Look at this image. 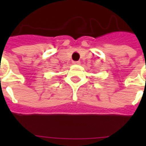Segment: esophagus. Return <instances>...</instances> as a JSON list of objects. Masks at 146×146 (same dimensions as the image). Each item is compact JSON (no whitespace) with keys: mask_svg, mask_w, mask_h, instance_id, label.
<instances>
[{"mask_svg":"<svg viewBox=\"0 0 146 146\" xmlns=\"http://www.w3.org/2000/svg\"><path fill=\"white\" fill-rule=\"evenodd\" d=\"M73 64H76V65H79V64L80 63V62L79 61H77V62H73Z\"/></svg>","mask_w":146,"mask_h":146,"instance_id":"esophagus-1","label":"esophagus"}]
</instances>
